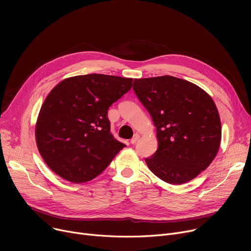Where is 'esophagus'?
<instances>
[{"mask_svg": "<svg viewBox=\"0 0 251 251\" xmlns=\"http://www.w3.org/2000/svg\"><path fill=\"white\" fill-rule=\"evenodd\" d=\"M138 139H139V134H135L133 137H132V139H131V143L132 144H135L137 141H138Z\"/></svg>", "mask_w": 251, "mask_h": 251, "instance_id": "34e87169", "label": "esophagus"}]
</instances>
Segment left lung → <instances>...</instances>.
Segmentation results:
<instances>
[{
  "instance_id": "1",
  "label": "left lung",
  "mask_w": 251,
  "mask_h": 251,
  "mask_svg": "<svg viewBox=\"0 0 251 251\" xmlns=\"http://www.w3.org/2000/svg\"><path fill=\"white\" fill-rule=\"evenodd\" d=\"M133 89L156 127L159 148L146 159L148 167L170 184L191 181L212 164L220 149L221 119L212 97L170 75L134 79Z\"/></svg>"
}]
</instances>
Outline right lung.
<instances>
[{"label":"right lung","instance_id":"1","mask_svg":"<svg viewBox=\"0 0 251 251\" xmlns=\"http://www.w3.org/2000/svg\"><path fill=\"white\" fill-rule=\"evenodd\" d=\"M132 82L114 75H78L50 91L38 113L35 141L52 172L72 183L90 181L126 147L111 133L108 110Z\"/></svg>","mask_w":251,"mask_h":251}]
</instances>
